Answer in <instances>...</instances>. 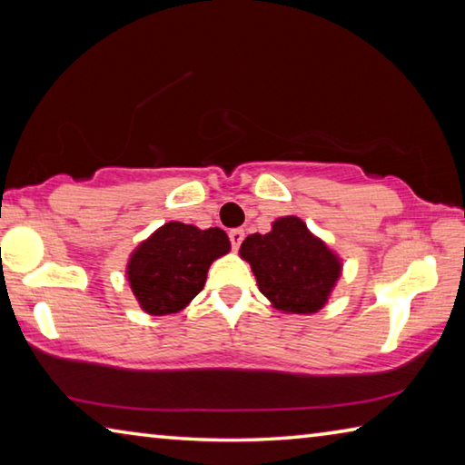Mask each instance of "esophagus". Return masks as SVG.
<instances>
[{"instance_id":"obj_1","label":"esophagus","mask_w":465,"mask_h":465,"mask_svg":"<svg viewBox=\"0 0 465 465\" xmlns=\"http://www.w3.org/2000/svg\"><path fill=\"white\" fill-rule=\"evenodd\" d=\"M243 238H246V233H243V230H240V227H235V230L230 232V242H232V248L238 250L240 243L243 242Z\"/></svg>"}]
</instances>
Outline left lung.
<instances>
[{
  "instance_id": "1",
  "label": "left lung",
  "mask_w": 465,
  "mask_h": 465,
  "mask_svg": "<svg viewBox=\"0 0 465 465\" xmlns=\"http://www.w3.org/2000/svg\"><path fill=\"white\" fill-rule=\"evenodd\" d=\"M240 256L250 262L261 293L281 312L322 310L341 277L338 256L293 215L277 219L269 233L248 235Z\"/></svg>"
}]
</instances>
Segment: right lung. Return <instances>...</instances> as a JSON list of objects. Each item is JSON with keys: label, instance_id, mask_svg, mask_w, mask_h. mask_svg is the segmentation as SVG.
<instances>
[{"label": "right lung", "instance_id": "obj_1", "mask_svg": "<svg viewBox=\"0 0 465 465\" xmlns=\"http://www.w3.org/2000/svg\"><path fill=\"white\" fill-rule=\"evenodd\" d=\"M227 252L230 238L219 227L170 222L131 254L129 285L152 316L176 313L201 293L211 262Z\"/></svg>", "mask_w": 465, "mask_h": 465}]
</instances>
